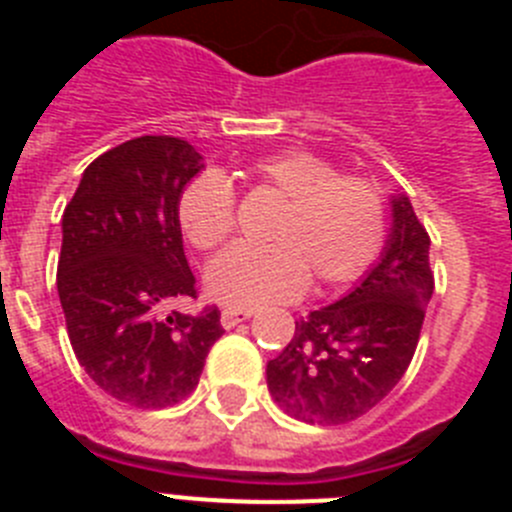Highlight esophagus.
I'll return each mask as SVG.
<instances>
[{"label": "esophagus", "mask_w": 512, "mask_h": 512, "mask_svg": "<svg viewBox=\"0 0 512 512\" xmlns=\"http://www.w3.org/2000/svg\"><path fill=\"white\" fill-rule=\"evenodd\" d=\"M253 315V310H238V307H225L223 315H220V323L223 328H235L238 323L248 320Z\"/></svg>", "instance_id": "34e87169"}]
</instances>
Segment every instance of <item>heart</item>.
I'll return each instance as SVG.
<instances>
[{
	"instance_id": "b5f03b06",
	"label": "heart",
	"mask_w": 512,
	"mask_h": 512,
	"mask_svg": "<svg viewBox=\"0 0 512 512\" xmlns=\"http://www.w3.org/2000/svg\"><path fill=\"white\" fill-rule=\"evenodd\" d=\"M248 174L284 200L269 241L235 246L212 261L205 287L212 300L241 310L292 300L312 279L315 289L356 282L377 264L387 241V207L372 179L341 174L312 151L256 158ZM176 217L184 238L215 251L235 230V194L220 171H205L184 187Z\"/></svg>"
}]
</instances>
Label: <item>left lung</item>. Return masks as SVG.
<instances>
[{"label": "left lung", "mask_w": 512, "mask_h": 512, "mask_svg": "<svg viewBox=\"0 0 512 512\" xmlns=\"http://www.w3.org/2000/svg\"><path fill=\"white\" fill-rule=\"evenodd\" d=\"M392 217L382 261L351 295L297 320L292 341L266 364L274 402L302 423L361 418L413 361L433 295L431 235L408 197L392 200Z\"/></svg>", "instance_id": "obj_1"}]
</instances>
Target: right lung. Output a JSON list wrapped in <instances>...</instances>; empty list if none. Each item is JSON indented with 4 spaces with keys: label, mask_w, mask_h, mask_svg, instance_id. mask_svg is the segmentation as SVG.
Segmentation results:
<instances>
[{
    "label": "right lung",
    "mask_w": 512,
    "mask_h": 512,
    "mask_svg": "<svg viewBox=\"0 0 512 512\" xmlns=\"http://www.w3.org/2000/svg\"><path fill=\"white\" fill-rule=\"evenodd\" d=\"M202 156L174 135H140L94 158L63 210L58 297L76 359L99 390L143 410L169 408L200 382L220 310L197 300L176 205Z\"/></svg>",
    "instance_id": "right-lung-1"
}]
</instances>
